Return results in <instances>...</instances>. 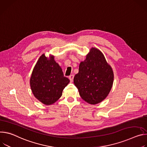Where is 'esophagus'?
Listing matches in <instances>:
<instances>
[{
	"mask_svg": "<svg viewBox=\"0 0 147 147\" xmlns=\"http://www.w3.org/2000/svg\"><path fill=\"white\" fill-rule=\"evenodd\" d=\"M74 78V75H70V76H69V80H70V81H71V82H73Z\"/></svg>",
	"mask_w": 147,
	"mask_h": 147,
	"instance_id": "esophagus-1",
	"label": "esophagus"
}]
</instances>
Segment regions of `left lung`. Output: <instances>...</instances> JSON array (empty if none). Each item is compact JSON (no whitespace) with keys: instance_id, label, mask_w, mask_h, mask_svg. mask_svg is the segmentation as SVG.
I'll list each match as a JSON object with an SVG mask.
<instances>
[{"instance_id":"8db88e82","label":"left lung","mask_w":147,"mask_h":147,"mask_svg":"<svg viewBox=\"0 0 147 147\" xmlns=\"http://www.w3.org/2000/svg\"><path fill=\"white\" fill-rule=\"evenodd\" d=\"M114 74L103 54L95 47L90 48L86 59L81 61L79 72L74 78L82 99L90 105L104 100L113 86Z\"/></svg>"}]
</instances>
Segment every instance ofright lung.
Segmentation results:
<instances>
[{
    "label": "right lung",
    "instance_id": "right-lung-1",
    "mask_svg": "<svg viewBox=\"0 0 147 147\" xmlns=\"http://www.w3.org/2000/svg\"><path fill=\"white\" fill-rule=\"evenodd\" d=\"M69 82L63 76L61 68L54 59V56L50 55L48 58L44 54L40 57L30 79L32 94L45 105L55 103Z\"/></svg>",
    "mask_w": 147,
    "mask_h": 147
}]
</instances>
